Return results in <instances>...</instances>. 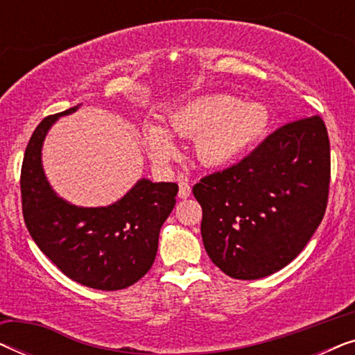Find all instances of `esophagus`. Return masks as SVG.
<instances>
[{
  "instance_id": "obj_1",
  "label": "esophagus",
  "mask_w": 355,
  "mask_h": 355,
  "mask_svg": "<svg viewBox=\"0 0 355 355\" xmlns=\"http://www.w3.org/2000/svg\"><path fill=\"white\" fill-rule=\"evenodd\" d=\"M191 186H189V182L186 181H181L179 182V198H187L191 196Z\"/></svg>"
}]
</instances>
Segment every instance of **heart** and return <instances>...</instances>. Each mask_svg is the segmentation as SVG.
I'll return each instance as SVG.
<instances>
[{
	"label": "heart",
	"mask_w": 355,
	"mask_h": 355,
	"mask_svg": "<svg viewBox=\"0 0 355 355\" xmlns=\"http://www.w3.org/2000/svg\"><path fill=\"white\" fill-rule=\"evenodd\" d=\"M169 125L179 135H197L196 152L207 166L230 164L263 139L270 113L260 103H242L226 94H207L187 100L169 114ZM145 145L155 162L168 163L178 147L159 124L145 125Z\"/></svg>",
	"instance_id": "obj_1"
}]
</instances>
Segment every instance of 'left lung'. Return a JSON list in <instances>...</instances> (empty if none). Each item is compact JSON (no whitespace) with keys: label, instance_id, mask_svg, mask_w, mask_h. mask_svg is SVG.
<instances>
[{"label":"left lung","instance_id":"1","mask_svg":"<svg viewBox=\"0 0 355 355\" xmlns=\"http://www.w3.org/2000/svg\"><path fill=\"white\" fill-rule=\"evenodd\" d=\"M329 139L320 116L270 134L249 157L193 186L208 257L236 279H259L297 257L323 220Z\"/></svg>","mask_w":355,"mask_h":355}]
</instances>
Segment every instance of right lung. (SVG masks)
<instances>
[{
	"label": "right lung",
	"instance_id": "add662e5",
	"mask_svg": "<svg viewBox=\"0 0 355 355\" xmlns=\"http://www.w3.org/2000/svg\"><path fill=\"white\" fill-rule=\"evenodd\" d=\"M77 108L46 116L28 140L21 171L24 221L38 249L67 278L94 289H124L152 268L178 184L139 179L108 207H76L61 198L43 171L42 147L51 125Z\"/></svg>",
	"mask_w": 355,
	"mask_h": 355
}]
</instances>
